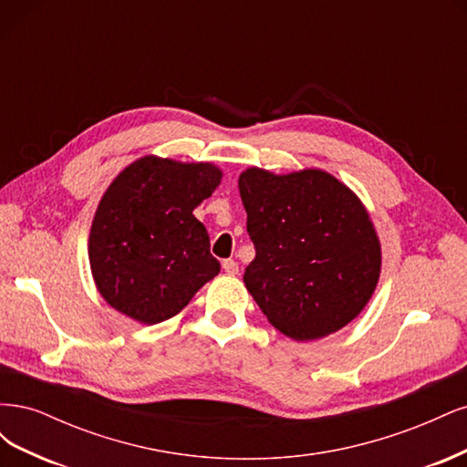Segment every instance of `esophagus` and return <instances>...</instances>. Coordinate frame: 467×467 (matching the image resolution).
<instances>
[{"mask_svg":"<svg viewBox=\"0 0 467 467\" xmlns=\"http://www.w3.org/2000/svg\"><path fill=\"white\" fill-rule=\"evenodd\" d=\"M222 268H223V273L230 275V276H235L239 273V265L234 259H225L222 263Z\"/></svg>","mask_w":467,"mask_h":467,"instance_id":"esophagus-1","label":"esophagus"}]
</instances>
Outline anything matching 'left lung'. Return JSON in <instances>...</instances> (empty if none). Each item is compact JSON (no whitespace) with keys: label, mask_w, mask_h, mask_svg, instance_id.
<instances>
[{"label":"left lung","mask_w":467,"mask_h":467,"mask_svg":"<svg viewBox=\"0 0 467 467\" xmlns=\"http://www.w3.org/2000/svg\"><path fill=\"white\" fill-rule=\"evenodd\" d=\"M255 245L244 282L261 312L294 341L343 329L370 302L381 249L368 210L321 169L239 175Z\"/></svg>","instance_id":"8db88e82"}]
</instances>
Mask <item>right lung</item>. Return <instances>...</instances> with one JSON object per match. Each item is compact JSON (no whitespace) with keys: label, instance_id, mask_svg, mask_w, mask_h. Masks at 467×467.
I'll list each match as a JSON object with an SVG mask.
<instances>
[{"label":"right lung","instance_id":"add662e5","mask_svg":"<svg viewBox=\"0 0 467 467\" xmlns=\"http://www.w3.org/2000/svg\"><path fill=\"white\" fill-rule=\"evenodd\" d=\"M220 181L216 165L158 155L122 169L97 206L88 247L109 306L144 325L161 323L220 273L208 232L192 214Z\"/></svg>","mask_w":467,"mask_h":467}]
</instances>
